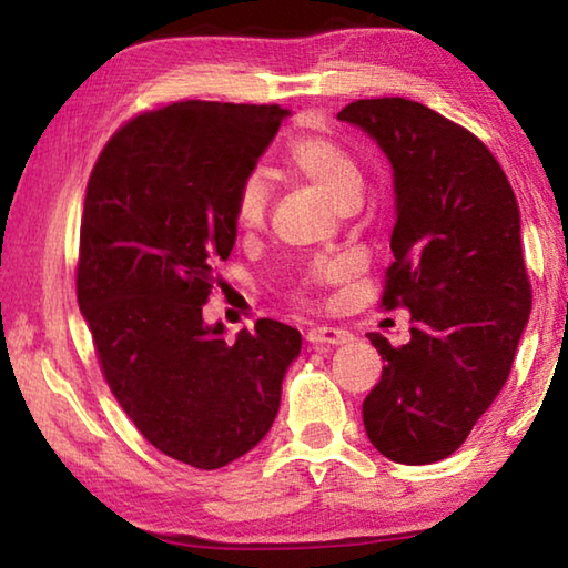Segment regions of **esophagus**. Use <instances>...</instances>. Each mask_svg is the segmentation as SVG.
Wrapping results in <instances>:
<instances>
[{"instance_id": "esophagus-1", "label": "esophagus", "mask_w": 568, "mask_h": 568, "mask_svg": "<svg viewBox=\"0 0 568 568\" xmlns=\"http://www.w3.org/2000/svg\"><path fill=\"white\" fill-rule=\"evenodd\" d=\"M305 338L313 345H343L351 341V333L341 328H328V325H313V328L305 333Z\"/></svg>"}]
</instances>
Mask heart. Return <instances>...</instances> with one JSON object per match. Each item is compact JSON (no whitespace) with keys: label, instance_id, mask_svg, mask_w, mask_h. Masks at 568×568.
Masks as SVG:
<instances>
[{"label":"heart","instance_id":"1","mask_svg":"<svg viewBox=\"0 0 568 568\" xmlns=\"http://www.w3.org/2000/svg\"><path fill=\"white\" fill-rule=\"evenodd\" d=\"M285 158L305 182L338 207L348 197H361L363 175L355 158L341 142L325 134H301L285 150ZM267 182L261 172H250L235 195V220L243 230L263 225L267 210Z\"/></svg>","mask_w":568,"mask_h":568}]
</instances>
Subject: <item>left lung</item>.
<instances>
[{
  "instance_id": "obj_1",
  "label": "left lung",
  "mask_w": 568,
  "mask_h": 568,
  "mask_svg": "<svg viewBox=\"0 0 568 568\" xmlns=\"http://www.w3.org/2000/svg\"><path fill=\"white\" fill-rule=\"evenodd\" d=\"M393 168L396 225L383 305L410 311V341L368 333L383 365L363 426L383 456L436 464L491 408L531 313L521 215L476 134L426 104L381 98L338 112Z\"/></svg>"
}]
</instances>
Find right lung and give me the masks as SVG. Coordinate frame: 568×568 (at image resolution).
<instances>
[{"mask_svg": "<svg viewBox=\"0 0 568 568\" xmlns=\"http://www.w3.org/2000/svg\"><path fill=\"white\" fill-rule=\"evenodd\" d=\"M277 104L187 100L112 134L80 230L77 303L104 381L162 454L213 470L271 430L301 355L291 325L263 318L225 343L203 305L237 237L235 195L287 118Z\"/></svg>", "mask_w": 568, "mask_h": 568, "instance_id": "obj_1", "label": "right lung"}]
</instances>
